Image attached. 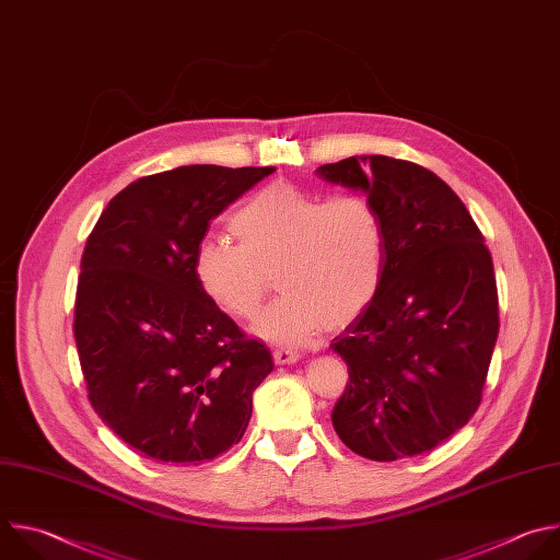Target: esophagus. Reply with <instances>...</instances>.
Returning <instances> with one entry per match:
<instances>
[{"instance_id":"obj_1","label":"esophagus","mask_w":560,"mask_h":560,"mask_svg":"<svg viewBox=\"0 0 560 560\" xmlns=\"http://www.w3.org/2000/svg\"><path fill=\"white\" fill-rule=\"evenodd\" d=\"M301 355L296 353V351H292V349H275L272 351V360H275V364H294L296 360H299Z\"/></svg>"}]
</instances>
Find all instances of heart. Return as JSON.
Listing matches in <instances>:
<instances>
[{
    "label": "heart",
    "instance_id": "1",
    "mask_svg": "<svg viewBox=\"0 0 560 560\" xmlns=\"http://www.w3.org/2000/svg\"><path fill=\"white\" fill-rule=\"evenodd\" d=\"M240 244L205 240L194 257L202 294L235 318H253L277 277L283 294L253 331L305 345L325 325L355 320L376 301L387 266L383 220L362 196L325 198L288 182L257 191L231 220Z\"/></svg>",
    "mask_w": 560,
    "mask_h": 560
}]
</instances>
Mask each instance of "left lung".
I'll return each instance as SVG.
<instances>
[{"instance_id": "obj_1", "label": "left lung", "mask_w": 560, "mask_h": 560, "mask_svg": "<svg viewBox=\"0 0 560 560\" xmlns=\"http://www.w3.org/2000/svg\"><path fill=\"white\" fill-rule=\"evenodd\" d=\"M316 175L364 194L387 242L376 301L329 345L349 371L331 424L366 459L429 453L479 409L497 342L483 235L451 186L420 164L351 155Z\"/></svg>"}]
</instances>
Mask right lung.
Listing matches in <instances>:
<instances>
[{"label":"right lung","instance_id":"1","mask_svg":"<svg viewBox=\"0 0 560 560\" xmlns=\"http://www.w3.org/2000/svg\"><path fill=\"white\" fill-rule=\"evenodd\" d=\"M275 166L189 164L131 182L81 257L74 340L98 418L140 455L200 464L244 438L275 362L200 290L211 220Z\"/></svg>","mask_w":560,"mask_h":560}]
</instances>
